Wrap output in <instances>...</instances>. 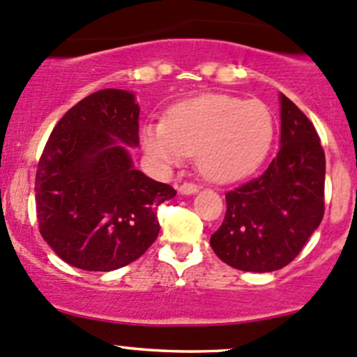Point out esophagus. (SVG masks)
<instances>
[{
    "label": "esophagus",
    "mask_w": 357,
    "mask_h": 357,
    "mask_svg": "<svg viewBox=\"0 0 357 357\" xmlns=\"http://www.w3.org/2000/svg\"><path fill=\"white\" fill-rule=\"evenodd\" d=\"M178 191L181 195H193L198 191V186L193 185V183H183V185L178 188Z\"/></svg>",
    "instance_id": "esophagus-1"
}]
</instances>
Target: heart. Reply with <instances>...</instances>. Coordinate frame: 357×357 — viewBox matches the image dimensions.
Instances as JSON below:
<instances>
[{"label": "heart", "mask_w": 357, "mask_h": 357, "mask_svg": "<svg viewBox=\"0 0 357 357\" xmlns=\"http://www.w3.org/2000/svg\"><path fill=\"white\" fill-rule=\"evenodd\" d=\"M275 123L267 104L226 93L179 102L166 123H149L142 133L147 155L169 169L197 155L210 181L232 183L257 171L272 147Z\"/></svg>", "instance_id": "obj_1"}]
</instances>
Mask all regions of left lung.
<instances>
[{
	"mask_svg": "<svg viewBox=\"0 0 357 357\" xmlns=\"http://www.w3.org/2000/svg\"><path fill=\"white\" fill-rule=\"evenodd\" d=\"M280 150L257 179L226 193V217L210 236L224 264L273 272L291 264L324 219L325 152L313 123L284 93Z\"/></svg>",
	"mask_w": 357,
	"mask_h": 357,
	"instance_id": "1",
	"label": "left lung"
}]
</instances>
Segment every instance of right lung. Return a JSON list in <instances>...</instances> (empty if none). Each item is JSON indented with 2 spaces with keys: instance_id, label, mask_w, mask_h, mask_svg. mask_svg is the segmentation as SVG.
Masks as SVG:
<instances>
[{
  "instance_id": "add662e5",
  "label": "right lung",
  "mask_w": 357,
  "mask_h": 357,
  "mask_svg": "<svg viewBox=\"0 0 357 357\" xmlns=\"http://www.w3.org/2000/svg\"><path fill=\"white\" fill-rule=\"evenodd\" d=\"M138 116L133 92L99 90L59 119L44 147L36 172L39 231L71 267L111 272L157 239V207L176 191L135 169Z\"/></svg>"
}]
</instances>
